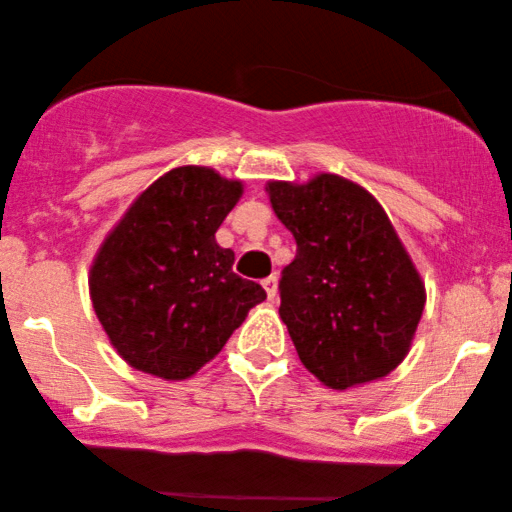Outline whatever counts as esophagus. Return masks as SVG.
I'll list each match as a JSON object with an SVG mask.
<instances>
[{"mask_svg": "<svg viewBox=\"0 0 512 512\" xmlns=\"http://www.w3.org/2000/svg\"><path fill=\"white\" fill-rule=\"evenodd\" d=\"M263 289L268 291L270 301H275V298H277V277H275V275L265 277V280H263Z\"/></svg>", "mask_w": 512, "mask_h": 512, "instance_id": "esophagus-1", "label": "esophagus"}]
</instances>
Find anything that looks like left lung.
<instances>
[{
  "instance_id": "8db88e82",
  "label": "left lung",
  "mask_w": 512,
  "mask_h": 512,
  "mask_svg": "<svg viewBox=\"0 0 512 512\" xmlns=\"http://www.w3.org/2000/svg\"><path fill=\"white\" fill-rule=\"evenodd\" d=\"M265 192L296 240L280 317L303 367L334 390L381 381L407 357L426 305L386 209L338 174L268 181Z\"/></svg>"
}]
</instances>
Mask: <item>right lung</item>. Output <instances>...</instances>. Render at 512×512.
<instances>
[{"label": "right lung", "instance_id": "right-lung-1", "mask_svg": "<svg viewBox=\"0 0 512 512\" xmlns=\"http://www.w3.org/2000/svg\"><path fill=\"white\" fill-rule=\"evenodd\" d=\"M244 185L211 167H176L124 211L96 251L89 294L126 364L185 381L214 360L254 305L261 284L232 272L216 230Z\"/></svg>", "mask_w": 512, "mask_h": 512}]
</instances>
